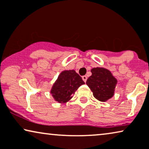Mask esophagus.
Here are the masks:
<instances>
[{
    "mask_svg": "<svg viewBox=\"0 0 149 149\" xmlns=\"http://www.w3.org/2000/svg\"><path fill=\"white\" fill-rule=\"evenodd\" d=\"M82 80H83V81H84V82H86V80H87V77H86V76H83L82 77Z\"/></svg>",
    "mask_w": 149,
    "mask_h": 149,
    "instance_id": "1",
    "label": "esophagus"
}]
</instances>
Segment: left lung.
<instances>
[{"mask_svg": "<svg viewBox=\"0 0 149 149\" xmlns=\"http://www.w3.org/2000/svg\"><path fill=\"white\" fill-rule=\"evenodd\" d=\"M92 75L87 79L86 84L93 93V96L100 102H106L112 98L117 84V80L108 69L95 67L91 69Z\"/></svg>", "mask_w": 149, "mask_h": 149, "instance_id": "1", "label": "left lung"}]
</instances>
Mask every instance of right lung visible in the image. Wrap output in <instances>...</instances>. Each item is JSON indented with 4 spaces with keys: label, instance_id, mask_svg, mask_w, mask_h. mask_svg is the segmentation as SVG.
I'll return each instance as SVG.
<instances>
[{
    "label": "right lung",
    "instance_id": "1",
    "mask_svg": "<svg viewBox=\"0 0 149 149\" xmlns=\"http://www.w3.org/2000/svg\"><path fill=\"white\" fill-rule=\"evenodd\" d=\"M85 83L75 70H65L61 72L54 83L50 93L56 102L65 104L73 97L75 92Z\"/></svg>",
    "mask_w": 149,
    "mask_h": 149
}]
</instances>
